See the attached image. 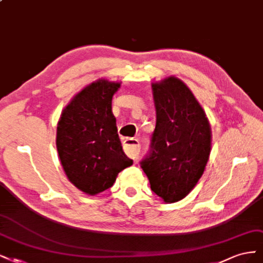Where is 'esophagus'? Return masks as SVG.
<instances>
[{
  "instance_id": "34e87169",
  "label": "esophagus",
  "mask_w": 263,
  "mask_h": 263,
  "mask_svg": "<svg viewBox=\"0 0 263 263\" xmlns=\"http://www.w3.org/2000/svg\"><path fill=\"white\" fill-rule=\"evenodd\" d=\"M124 153L132 159H137L140 154V143L137 139H126L123 142Z\"/></svg>"
}]
</instances>
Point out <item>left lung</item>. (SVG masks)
I'll return each mask as SVG.
<instances>
[{
    "mask_svg": "<svg viewBox=\"0 0 263 263\" xmlns=\"http://www.w3.org/2000/svg\"><path fill=\"white\" fill-rule=\"evenodd\" d=\"M156 126L151 153L141 163L151 189L166 203L182 200L205 171L212 131L191 89L176 76L152 83Z\"/></svg>",
    "mask_w": 263,
    "mask_h": 263,
    "instance_id": "1",
    "label": "left lung"
}]
</instances>
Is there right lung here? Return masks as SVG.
<instances>
[{
	"label": "right lung",
	"mask_w": 263,
	"mask_h": 263,
	"mask_svg": "<svg viewBox=\"0 0 263 263\" xmlns=\"http://www.w3.org/2000/svg\"><path fill=\"white\" fill-rule=\"evenodd\" d=\"M121 82L98 79L65 106L57 126V151L70 182L88 196L111 187L133 164L126 157L112 114V97Z\"/></svg>",
	"instance_id": "add662e5"
}]
</instances>
